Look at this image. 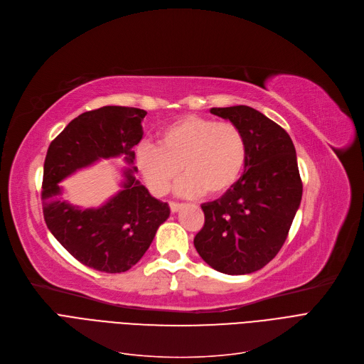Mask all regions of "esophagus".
I'll list each match as a JSON object with an SVG mask.
<instances>
[{"instance_id": "34e87169", "label": "esophagus", "mask_w": 364, "mask_h": 364, "mask_svg": "<svg viewBox=\"0 0 364 364\" xmlns=\"http://www.w3.org/2000/svg\"><path fill=\"white\" fill-rule=\"evenodd\" d=\"M168 205H170V212H171V213H176V212H179V210H181V207H182V204H181V203H175V201H170V203H168Z\"/></svg>"}]
</instances>
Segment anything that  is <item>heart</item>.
Masks as SVG:
<instances>
[{"label": "heart", "mask_w": 364, "mask_h": 364, "mask_svg": "<svg viewBox=\"0 0 364 364\" xmlns=\"http://www.w3.org/2000/svg\"><path fill=\"white\" fill-rule=\"evenodd\" d=\"M247 160L245 133L231 121L186 115L159 133V145L142 144L136 161L155 196H164L181 173L178 193L219 197L237 183Z\"/></svg>", "instance_id": "heart-1"}]
</instances>
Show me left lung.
<instances>
[{
  "label": "left lung",
  "mask_w": 364,
  "mask_h": 364,
  "mask_svg": "<svg viewBox=\"0 0 364 364\" xmlns=\"http://www.w3.org/2000/svg\"><path fill=\"white\" fill-rule=\"evenodd\" d=\"M245 133L247 160L237 183L201 204L204 227L194 246L213 269L241 275L264 268L280 252L302 198L296 151L287 132L246 105L212 108Z\"/></svg>",
  "instance_id": "1"
}]
</instances>
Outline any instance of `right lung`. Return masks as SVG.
I'll use <instances>...</instances> for the list:
<instances>
[{"instance_id": "right-lung-1", "label": "right lung", "mask_w": 364, "mask_h": 364, "mask_svg": "<svg viewBox=\"0 0 364 364\" xmlns=\"http://www.w3.org/2000/svg\"><path fill=\"white\" fill-rule=\"evenodd\" d=\"M146 111L129 107H102L69 123L51 141L43 175V213L47 228L82 265L102 272H124L148 250L170 207L154 198L124 170L123 189L97 209L81 210L60 198L59 182L100 159L124 154L133 164L132 148L142 139Z\"/></svg>"}]
</instances>
